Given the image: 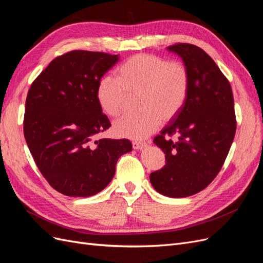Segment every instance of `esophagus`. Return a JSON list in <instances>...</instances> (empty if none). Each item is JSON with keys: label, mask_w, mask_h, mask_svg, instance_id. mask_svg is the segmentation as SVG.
Here are the masks:
<instances>
[{"label": "esophagus", "mask_w": 263, "mask_h": 263, "mask_svg": "<svg viewBox=\"0 0 263 263\" xmlns=\"http://www.w3.org/2000/svg\"><path fill=\"white\" fill-rule=\"evenodd\" d=\"M146 146H147L146 142H140V141H134L133 142V148L135 150H141V149H144Z\"/></svg>", "instance_id": "34e87169"}]
</instances>
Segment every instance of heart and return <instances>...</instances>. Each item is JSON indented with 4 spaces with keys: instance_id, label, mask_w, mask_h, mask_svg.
Here are the masks:
<instances>
[{
    "instance_id": "heart-1",
    "label": "heart",
    "mask_w": 263,
    "mask_h": 263,
    "mask_svg": "<svg viewBox=\"0 0 263 263\" xmlns=\"http://www.w3.org/2000/svg\"><path fill=\"white\" fill-rule=\"evenodd\" d=\"M190 91V72L180 61H168L154 54L140 53L127 59L117 69V78L103 77L97 95L101 107L117 116L128 106L130 94H137L136 114H127L114 124L116 135L144 139L169 121L184 106Z\"/></svg>"
}]
</instances>
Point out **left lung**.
<instances>
[{"mask_svg": "<svg viewBox=\"0 0 263 263\" xmlns=\"http://www.w3.org/2000/svg\"><path fill=\"white\" fill-rule=\"evenodd\" d=\"M190 72L184 106L154 139L165 154V165L150 174L154 189L180 198L208 186L224 164L236 133L232 86L215 61L191 44L168 47ZM177 134L178 140L168 137Z\"/></svg>", "mask_w": 263, "mask_h": 263, "instance_id": "8db88e82", "label": "left lung"}]
</instances>
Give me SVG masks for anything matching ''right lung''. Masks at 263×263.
Here are the masks:
<instances>
[{
    "mask_svg": "<svg viewBox=\"0 0 263 263\" xmlns=\"http://www.w3.org/2000/svg\"><path fill=\"white\" fill-rule=\"evenodd\" d=\"M118 54L73 50L53 59L27 94L24 136L44 178L67 196L87 197L105 189L128 139L102 138L110 127L102 113L99 82Z\"/></svg>",
    "mask_w": 263,
    "mask_h": 263,
    "instance_id": "obj_1",
    "label": "right lung"
}]
</instances>
